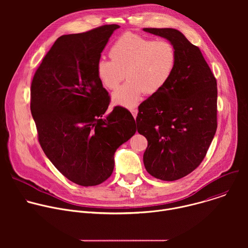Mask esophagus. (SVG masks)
Returning <instances> with one entry per match:
<instances>
[{"mask_svg":"<svg viewBox=\"0 0 248 248\" xmlns=\"http://www.w3.org/2000/svg\"><path fill=\"white\" fill-rule=\"evenodd\" d=\"M130 113L132 114L133 118H134V119H136V117H137V113H138L137 109H135V108H133V109H130Z\"/></svg>","mask_w":248,"mask_h":248,"instance_id":"34e87169","label":"esophagus"}]
</instances>
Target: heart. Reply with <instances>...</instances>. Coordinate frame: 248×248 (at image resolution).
I'll return each mask as SVG.
<instances>
[{
	"label": "heart",
	"mask_w": 248,
	"mask_h": 248,
	"mask_svg": "<svg viewBox=\"0 0 248 248\" xmlns=\"http://www.w3.org/2000/svg\"><path fill=\"white\" fill-rule=\"evenodd\" d=\"M109 56L111 61H98L97 77L106 88L113 90L125 74L127 81L112 94V102L127 109L135 107L145 93L160 92L170 80L176 64L175 49L170 41H154L132 33L120 37Z\"/></svg>",
	"instance_id": "1"
}]
</instances>
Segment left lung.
<instances>
[{
  "label": "left lung",
  "mask_w": 248,
  "mask_h": 248,
  "mask_svg": "<svg viewBox=\"0 0 248 248\" xmlns=\"http://www.w3.org/2000/svg\"><path fill=\"white\" fill-rule=\"evenodd\" d=\"M170 41L176 64L168 84L138 107L137 131L146 137V170L172 182L203 161L217 129V81L201 51L173 28H143Z\"/></svg>",
  "instance_id": "1"
}]
</instances>
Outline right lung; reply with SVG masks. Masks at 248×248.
I'll return each instance as SVG.
<instances>
[{
	"label": "right lung",
	"mask_w": 248,
	"mask_h": 248,
	"mask_svg": "<svg viewBox=\"0 0 248 248\" xmlns=\"http://www.w3.org/2000/svg\"><path fill=\"white\" fill-rule=\"evenodd\" d=\"M118 24L62 35L42 60L31 83L30 110L40 145L67 180L93 186L110 178L117 149L134 135L124 108L110 104L96 74L101 53Z\"/></svg>",
	"instance_id": "add662e5"
}]
</instances>
